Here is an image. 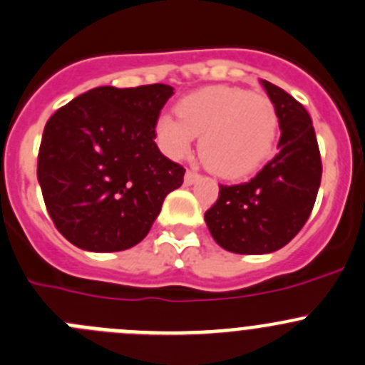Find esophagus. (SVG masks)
I'll return each instance as SVG.
<instances>
[{
  "instance_id": "esophagus-1",
  "label": "esophagus",
  "mask_w": 365,
  "mask_h": 365,
  "mask_svg": "<svg viewBox=\"0 0 365 365\" xmlns=\"http://www.w3.org/2000/svg\"><path fill=\"white\" fill-rule=\"evenodd\" d=\"M200 178V175H197V171H194V169H187L185 173V178H183V182H185V185H192L196 180Z\"/></svg>"
}]
</instances>
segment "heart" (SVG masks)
Listing matches in <instances>:
<instances>
[{"label":"heart","instance_id":"b5f03b06","mask_svg":"<svg viewBox=\"0 0 365 365\" xmlns=\"http://www.w3.org/2000/svg\"><path fill=\"white\" fill-rule=\"evenodd\" d=\"M176 114L157 119L155 133L162 151L183 158L201 135V157L225 178H242L260 169L272 155L280 126L277 107L267 96L228 85L187 94L176 105Z\"/></svg>","mask_w":365,"mask_h":365}]
</instances>
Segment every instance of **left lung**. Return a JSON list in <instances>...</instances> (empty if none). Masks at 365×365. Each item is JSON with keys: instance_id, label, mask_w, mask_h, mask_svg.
<instances>
[{"instance_id": "left-lung-1", "label": "left lung", "mask_w": 365, "mask_h": 365, "mask_svg": "<svg viewBox=\"0 0 365 365\" xmlns=\"http://www.w3.org/2000/svg\"><path fill=\"white\" fill-rule=\"evenodd\" d=\"M262 85L280 118V151L250 182L219 185L217 201L205 212L215 242L239 255L272 253L291 242L310 217L323 175L309 112L284 88Z\"/></svg>"}]
</instances>
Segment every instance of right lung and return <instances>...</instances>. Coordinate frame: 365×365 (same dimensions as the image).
Masks as SVG:
<instances>
[{"label":"right lung","mask_w":365,"mask_h":365,"mask_svg":"<svg viewBox=\"0 0 365 365\" xmlns=\"http://www.w3.org/2000/svg\"><path fill=\"white\" fill-rule=\"evenodd\" d=\"M173 96L164 83L91 88L48 119L37 178L53 225L87 251H123L139 244L183 165L155 144V125Z\"/></svg>","instance_id":"right-lung-1"}]
</instances>
